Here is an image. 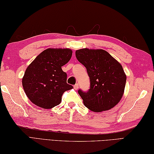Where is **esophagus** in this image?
Segmentation results:
<instances>
[{
	"mask_svg": "<svg viewBox=\"0 0 154 154\" xmlns=\"http://www.w3.org/2000/svg\"><path fill=\"white\" fill-rule=\"evenodd\" d=\"M78 87H79V85H78V84H76V85L74 86V88L75 90H78Z\"/></svg>",
	"mask_w": 154,
	"mask_h": 154,
	"instance_id": "esophagus-1",
	"label": "esophagus"
}]
</instances>
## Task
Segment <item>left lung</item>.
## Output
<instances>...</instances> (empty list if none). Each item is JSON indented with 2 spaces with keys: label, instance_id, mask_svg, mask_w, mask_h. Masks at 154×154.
I'll return each instance as SVG.
<instances>
[{
  "label": "left lung",
  "instance_id": "obj_1",
  "mask_svg": "<svg viewBox=\"0 0 154 154\" xmlns=\"http://www.w3.org/2000/svg\"><path fill=\"white\" fill-rule=\"evenodd\" d=\"M76 57L85 66L91 82L87 92L78 90L85 106L101 112L117 105L124 94L127 79L121 63L103 50L80 49L76 51Z\"/></svg>",
  "mask_w": 154,
  "mask_h": 154
}]
</instances>
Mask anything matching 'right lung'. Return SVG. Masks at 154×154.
Listing matches in <instances>:
<instances>
[{
	"label": "right lung",
	"mask_w": 154,
	"mask_h": 154,
	"mask_svg": "<svg viewBox=\"0 0 154 154\" xmlns=\"http://www.w3.org/2000/svg\"><path fill=\"white\" fill-rule=\"evenodd\" d=\"M72 55L68 48H48L28 66L22 85L31 103L43 109H51L61 103L63 92L73 88L66 82L67 74L62 69Z\"/></svg>",
	"instance_id": "1"
}]
</instances>
